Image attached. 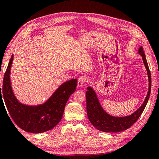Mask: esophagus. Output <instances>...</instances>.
I'll use <instances>...</instances> for the list:
<instances>
[{
  "label": "esophagus",
  "mask_w": 159,
  "mask_h": 159,
  "mask_svg": "<svg viewBox=\"0 0 159 159\" xmlns=\"http://www.w3.org/2000/svg\"><path fill=\"white\" fill-rule=\"evenodd\" d=\"M85 82V79L84 77L80 76L78 79V87L79 88H81L82 86L84 84V83Z\"/></svg>",
  "instance_id": "34e87169"
}]
</instances>
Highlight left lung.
<instances>
[{
  "label": "left lung",
  "instance_id": "8db88e82",
  "mask_svg": "<svg viewBox=\"0 0 159 159\" xmlns=\"http://www.w3.org/2000/svg\"><path fill=\"white\" fill-rule=\"evenodd\" d=\"M138 52L142 57L144 64L147 71L148 79H149V90L143 104L133 114L124 117H115L107 114L101 107L95 91L91 87H88V90L85 93L88 117L90 122L98 130L106 133H118L125 130L130 128L138 120L143 112L150 96L152 78H151V73L146 57L142 46L139 48Z\"/></svg>",
  "mask_w": 159,
  "mask_h": 159
}]
</instances>
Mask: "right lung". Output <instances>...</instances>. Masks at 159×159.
Masks as SVG:
<instances>
[{"instance_id": "add662e5", "label": "right lung", "mask_w": 159, "mask_h": 159, "mask_svg": "<svg viewBox=\"0 0 159 159\" xmlns=\"http://www.w3.org/2000/svg\"><path fill=\"white\" fill-rule=\"evenodd\" d=\"M12 60L13 55L4 75L2 90L0 84V102H3V98L12 120L25 131L40 133L51 130L62 118L66 102L76 89L77 80L71 79L61 84L44 104L37 106L26 105L17 100L12 90L10 73Z\"/></svg>"}]
</instances>
